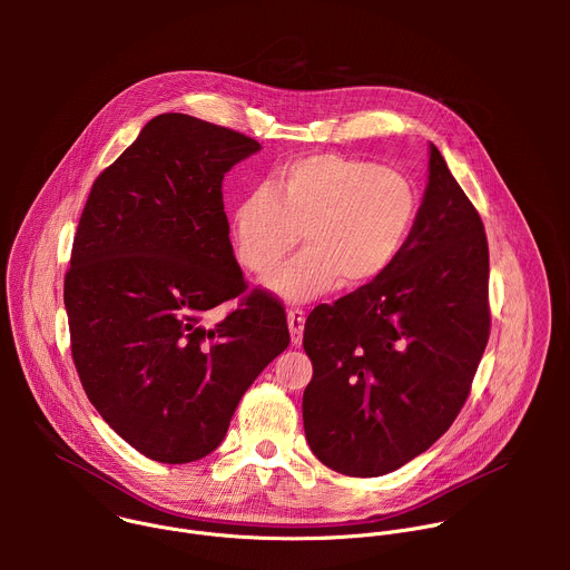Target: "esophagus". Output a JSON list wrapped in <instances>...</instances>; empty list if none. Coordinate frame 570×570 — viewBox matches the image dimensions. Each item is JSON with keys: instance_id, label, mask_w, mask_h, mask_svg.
<instances>
[{"instance_id": "34e87169", "label": "esophagus", "mask_w": 570, "mask_h": 570, "mask_svg": "<svg viewBox=\"0 0 570 570\" xmlns=\"http://www.w3.org/2000/svg\"><path fill=\"white\" fill-rule=\"evenodd\" d=\"M288 330H291V341L293 345H299L302 343V334H304V322H306V315L302 308H291L288 311Z\"/></svg>"}]
</instances>
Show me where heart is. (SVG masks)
Instances as JSON below:
<instances>
[{
    "label": "heart",
    "mask_w": 570,
    "mask_h": 570,
    "mask_svg": "<svg viewBox=\"0 0 570 570\" xmlns=\"http://www.w3.org/2000/svg\"><path fill=\"white\" fill-rule=\"evenodd\" d=\"M417 216L411 178L347 155H308L277 167L232 214L238 264L266 275L302 240L306 248L266 279L291 302L379 279L399 257Z\"/></svg>",
    "instance_id": "b5f03b06"
}]
</instances>
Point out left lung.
<instances>
[{
    "mask_svg": "<svg viewBox=\"0 0 570 570\" xmlns=\"http://www.w3.org/2000/svg\"><path fill=\"white\" fill-rule=\"evenodd\" d=\"M429 185L394 264L315 306L304 324L313 379L304 433L330 469L374 478L438 442L490 341V248L480 214L431 144Z\"/></svg>",
    "mask_w": 570,
    "mask_h": 570,
    "instance_id": "left-lung-1",
    "label": "left lung"
}]
</instances>
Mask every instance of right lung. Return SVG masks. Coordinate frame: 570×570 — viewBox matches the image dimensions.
I'll list each match as a JSON object with an SVG mask.
<instances>
[{
  "label": "right lung",
  "instance_id": "right-lung-1",
  "mask_svg": "<svg viewBox=\"0 0 570 570\" xmlns=\"http://www.w3.org/2000/svg\"><path fill=\"white\" fill-rule=\"evenodd\" d=\"M262 146L167 112L92 185L65 273L71 358L106 424L141 455L185 464L225 438L240 396L288 343L279 299L243 277L223 178ZM239 302L208 324V311Z\"/></svg>",
  "mask_w": 570,
  "mask_h": 570
}]
</instances>
